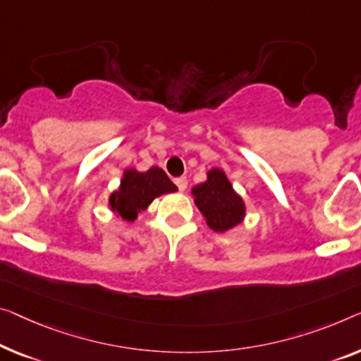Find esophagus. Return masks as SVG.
Segmentation results:
<instances>
[{"mask_svg":"<svg viewBox=\"0 0 361 361\" xmlns=\"http://www.w3.org/2000/svg\"><path fill=\"white\" fill-rule=\"evenodd\" d=\"M175 185L178 186L180 191H185L188 188V180L185 178V176H180V178H175Z\"/></svg>","mask_w":361,"mask_h":361,"instance_id":"34e87169","label":"esophagus"}]
</instances>
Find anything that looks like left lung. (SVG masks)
<instances>
[{
	"label": "left lung",
	"mask_w": 361,
	"mask_h": 361,
	"mask_svg": "<svg viewBox=\"0 0 361 361\" xmlns=\"http://www.w3.org/2000/svg\"><path fill=\"white\" fill-rule=\"evenodd\" d=\"M195 204L206 219L209 228L224 233L243 222L246 207L241 196L233 190L224 170L207 171V180L191 190Z\"/></svg>",
	"instance_id": "left-lung-1"
}]
</instances>
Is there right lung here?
<instances>
[{"label":"right lung","instance_id":"1","mask_svg":"<svg viewBox=\"0 0 361 361\" xmlns=\"http://www.w3.org/2000/svg\"><path fill=\"white\" fill-rule=\"evenodd\" d=\"M178 191L165 171L152 166L147 171L128 169L123 171L120 188L109 197V206L123 220L134 222L137 214L146 211L155 197Z\"/></svg>","mask_w":361,"mask_h":361}]
</instances>
